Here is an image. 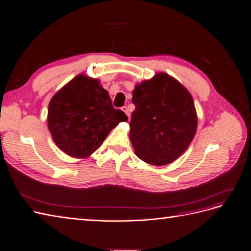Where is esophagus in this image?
Wrapping results in <instances>:
<instances>
[{
  "mask_svg": "<svg viewBox=\"0 0 251 251\" xmlns=\"http://www.w3.org/2000/svg\"><path fill=\"white\" fill-rule=\"evenodd\" d=\"M122 110L124 111V113L126 114V116H127V117H128V119H129V117H130V113H129L128 107H127V106H123V107H122Z\"/></svg>",
  "mask_w": 251,
  "mask_h": 251,
  "instance_id": "esophagus-1",
  "label": "esophagus"
}]
</instances>
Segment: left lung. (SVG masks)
I'll use <instances>...</instances> for the list:
<instances>
[{
    "label": "left lung",
    "mask_w": 251,
    "mask_h": 251,
    "mask_svg": "<svg viewBox=\"0 0 251 251\" xmlns=\"http://www.w3.org/2000/svg\"><path fill=\"white\" fill-rule=\"evenodd\" d=\"M129 137L143 161L161 166L186 151L198 128L193 98L181 82L159 72L135 85Z\"/></svg>",
    "instance_id": "left-lung-1"
}]
</instances>
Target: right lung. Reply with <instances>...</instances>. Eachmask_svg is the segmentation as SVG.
Listing matches in <instances>:
<instances>
[{
  "label": "right lung",
  "mask_w": 251,
  "mask_h": 251,
  "mask_svg": "<svg viewBox=\"0 0 251 251\" xmlns=\"http://www.w3.org/2000/svg\"><path fill=\"white\" fill-rule=\"evenodd\" d=\"M115 109L108 93L96 78L78 74L50 101L48 124L52 140L65 154L87 158L120 122L127 121Z\"/></svg>",
  "instance_id": "1"
}]
</instances>
